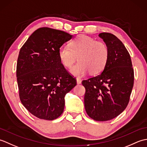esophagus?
Masks as SVG:
<instances>
[{
	"mask_svg": "<svg viewBox=\"0 0 147 147\" xmlns=\"http://www.w3.org/2000/svg\"><path fill=\"white\" fill-rule=\"evenodd\" d=\"M76 83L78 85H80L82 83V80H81L80 78H76Z\"/></svg>",
	"mask_w": 147,
	"mask_h": 147,
	"instance_id": "esophagus-1",
	"label": "esophagus"
}]
</instances>
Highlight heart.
<instances>
[{"mask_svg":"<svg viewBox=\"0 0 147 147\" xmlns=\"http://www.w3.org/2000/svg\"><path fill=\"white\" fill-rule=\"evenodd\" d=\"M58 54L61 63L67 68L73 65L78 57L79 62L71 67L70 73L82 77L88 72L95 74L104 69L108 61L109 50L104 42L82 35L73 40L70 47L61 46Z\"/></svg>","mask_w":147,"mask_h":147,"instance_id":"obj_1","label":"heart"}]
</instances>
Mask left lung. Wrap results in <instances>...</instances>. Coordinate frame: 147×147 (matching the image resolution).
<instances>
[{
	"instance_id": "left-lung-1",
	"label": "left lung",
	"mask_w": 147,
	"mask_h": 147,
	"mask_svg": "<svg viewBox=\"0 0 147 147\" xmlns=\"http://www.w3.org/2000/svg\"><path fill=\"white\" fill-rule=\"evenodd\" d=\"M109 50L107 63L96 76L83 80L86 92L85 108L90 117L97 121L112 119L122 113L129 100L134 83V71L125 46L109 33L98 35Z\"/></svg>"
}]
</instances>
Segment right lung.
<instances>
[{
  "mask_svg": "<svg viewBox=\"0 0 147 147\" xmlns=\"http://www.w3.org/2000/svg\"><path fill=\"white\" fill-rule=\"evenodd\" d=\"M73 35L63 31L40 28L21 48L16 76L21 102L39 119L54 120L64 111L66 93L76 85L61 63L59 49Z\"/></svg>",
  "mask_w": 147,
  "mask_h": 147,
  "instance_id": "add662e5",
  "label": "right lung"
}]
</instances>
